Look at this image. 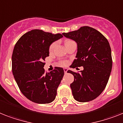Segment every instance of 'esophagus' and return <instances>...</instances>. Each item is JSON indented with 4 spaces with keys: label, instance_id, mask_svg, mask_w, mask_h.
<instances>
[{
    "label": "esophagus",
    "instance_id": "34e87169",
    "mask_svg": "<svg viewBox=\"0 0 123 123\" xmlns=\"http://www.w3.org/2000/svg\"><path fill=\"white\" fill-rule=\"evenodd\" d=\"M68 69H67V68H64V71L65 73H67V72H68Z\"/></svg>",
    "mask_w": 123,
    "mask_h": 123
}]
</instances>
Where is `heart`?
I'll use <instances>...</instances> for the list:
<instances>
[{
  "instance_id": "heart-1",
  "label": "heart",
  "mask_w": 123,
  "mask_h": 123,
  "mask_svg": "<svg viewBox=\"0 0 123 123\" xmlns=\"http://www.w3.org/2000/svg\"><path fill=\"white\" fill-rule=\"evenodd\" d=\"M67 42H69V41H67ZM55 45V43H52V44L50 45V47H49L50 51H52V50L54 48ZM66 64H67L66 61H61V62H60L59 63V66H66Z\"/></svg>"
}]
</instances>
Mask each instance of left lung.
Segmentation results:
<instances>
[{
	"instance_id": "8db88e82",
	"label": "left lung",
	"mask_w": 123,
	"mask_h": 123,
	"mask_svg": "<svg viewBox=\"0 0 123 123\" xmlns=\"http://www.w3.org/2000/svg\"><path fill=\"white\" fill-rule=\"evenodd\" d=\"M62 35L77 43L76 59L71 68L83 67L80 73L68 71L74 76L70 85L74 98L80 102L93 100L103 92L110 76L112 60L109 43L101 33L89 26Z\"/></svg>"
}]
</instances>
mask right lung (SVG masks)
Segmentation results:
<instances>
[{
  "instance_id": "1",
  "label": "right lung",
  "mask_w": 123,
  "mask_h": 123,
  "mask_svg": "<svg viewBox=\"0 0 123 123\" xmlns=\"http://www.w3.org/2000/svg\"><path fill=\"white\" fill-rule=\"evenodd\" d=\"M62 37L60 33L33 30L24 34L15 45L12 55L13 75L22 93L31 101L49 104L55 98L64 71L55 67L45 73L43 61L49 56L50 45Z\"/></svg>"
}]
</instances>
